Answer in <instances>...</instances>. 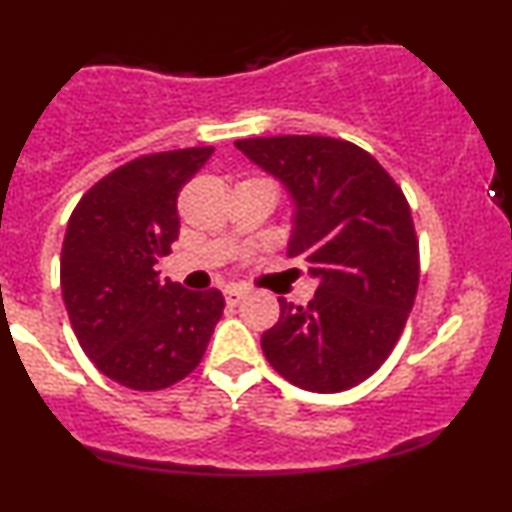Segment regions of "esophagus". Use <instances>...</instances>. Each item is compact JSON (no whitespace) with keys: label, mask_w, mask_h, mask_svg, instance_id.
<instances>
[{"label":"esophagus","mask_w":512,"mask_h":512,"mask_svg":"<svg viewBox=\"0 0 512 512\" xmlns=\"http://www.w3.org/2000/svg\"><path fill=\"white\" fill-rule=\"evenodd\" d=\"M245 293H248V289H245V286H238V284H231V286H226V289H223V296H226L228 305L240 303V298H243Z\"/></svg>","instance_id":"1"}]
</instances>
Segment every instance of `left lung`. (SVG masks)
<instances>
[{
    "label": "left lung",
    "mask_w": 512,
    "mask_h": 512,
    "mask_svg": "<svg viewBox=\"0 0 512 512\" xmlns=\"http://www.w3.org/2000/svg\"><path fill=\"white\" fill-rule=\"evenodd\" d=\"M293 199L289 257L320 281L313 301L279 298L262 351L301 390L342 392L395 349L419 289V240L402 187L361 146L315 134L238 139Z\"/></svg>",
    "instance_id": "1"
}]
</instances>
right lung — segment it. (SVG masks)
I'll return each instance as SVG.
<instances>
[{
  "label": "right lung",
  "mask_w": 512,
  "mask_h": 512,
  "mask_svg": "<svg viewBox=\"0 0 512 512\" xmlns=\"http://www.w3.org/2000/svg\"><path fill=\"white\" fill-rule=\"evenodd\" d=\"M214 146L139 156L101 178L67 223L62 298L84 354L129 390H163L199 366L223 315L219 289L156 272L178 240V195Z\"/></svg>",
  "instance_id": "right-lung-1"
}]
</instances>
